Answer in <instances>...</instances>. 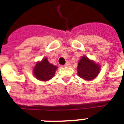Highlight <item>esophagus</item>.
I'll return each mask as SVG.
<instances>
[{
	"label": "esophagus",
	"mask_w": 124,
	"mask_h": 124,
	"mask_svg": "<svg viewBox=\"0 0 124 124\" xmlns=\"http://www.w3.org/2000/svg\"><path fill=\"white\" fill-rule=\"evenodd\" d=\"M70 66V62H66V64H65V65H64L65 67H66V66Z\"/></svg>",
	"instance_id": "1"
}]
</instances>
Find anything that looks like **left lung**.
<instances>
[{
    "label": "left lung",
    "instance_id": "1",
    "mask_svg": "<svg viewBox=\"0 0 124 124\" xmlns=\"http://www.w3.org/2000/svg\"><path fill=\"white\" fill-rule=\"evenodd\" d=\"M78 75L86 80H91L96 78L100 72V66L86 56H82L78 64Z\"/></svg>",
    "mask_w": 124,
    "mask_h": 124
}]
</instances>
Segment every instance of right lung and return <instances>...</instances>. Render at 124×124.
I'll return each mask as SVG.
<instances>
[{"mask_svg":"<svg viewBox=\"0 0 124 124\" xmlns=\"http://www.w3.org/2000/svg\"><path fill=\"white\" fill-rule=\"evenodd\" d=\"M57 66L50 64L48 59L45 58L41 62H38L34 68V75L38 80L47 81L53 78Z\"/></svg>","mask_w":124,"mask_h":124,"instance_id":"1","label":"right lung"}]
</instances>
